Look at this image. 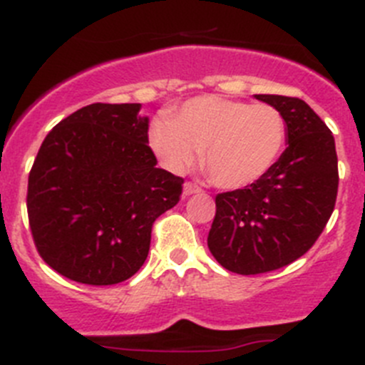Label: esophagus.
Segmentation results:
<instances>
[{
    "label": "esophagus",
    "mask_w": 365,
    "mask_h": 365,
    "mask_svg": "<svg viewBox=\"0 0 365 365\" xmlns=\"http://www.w3.org/2000/svg\"><path fill=\"white\" fill-rule=\"evenodd\" d=\"M200 191L202 190L195 182H184V187H182V195H184V197H190V195L200 193Z\"/></svg>",
    "instance_id": "34e87169"
}]
</instances>
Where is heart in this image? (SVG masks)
Masks as SVG:
<instances>
[{"mask_svg": "<svg viewBox=\"0 0 365 365\" xmlns=\"http://www.w3.org/2000/svg\"><path fill=\"white\" fill-rule=\"evenodd\" d=\"M287 124L275 106L220 96L186 101L168 118H156L149 142L161 163L184 172L202 153L209 178L227 190L259 181L282 154Z\"/></svg>", "mask_w": 365, "mask_h": 365, "instance_id": "b5f03b06", "label": "heart"}]
</instances>
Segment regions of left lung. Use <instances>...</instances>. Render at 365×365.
I'll return each instance as SVG.
<instances>
[{"mask_svg": "<svg viewBox=\"0 0 365 365\" xmlns=\"http://www.w3.org/2000/svg\"><path fill=\"white\" fill-rule=\"evenodd\" d=\"M287 124V149L259 181L216 195L207 236L212 257L240 275L284 268L305 254L334 212L339 170L335 140L298 97L259 93Z\"/></svg>", "mask_w": 365, "mask_h": 365, "instance_id": "obj_1", "label": "left lung"}]
</instances>
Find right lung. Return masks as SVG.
<instances>
[{
  "mask_svg": "<svg viewBox=\"0 0 365 365\" xmlns=\"http://www.w3.org/2000/svg\"><path fill=\"white\" fill-rule=\"evenodd\" d=\"M142 104L96 103L49 131L28 178V220L46 264L74 282L111 286L145 262L158 216L182 178L156 168Z\"/></svg>",
  "mask_w": 365,
  "mask_h": 365,
  "instance_id": "right-lung-1",
  "label": "right lung"
}]
</instances>
